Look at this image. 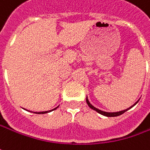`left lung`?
I'll list each match as a JSON object with an SVG mask.
<instances>
[{
    "instance_id": "left-lung-1",
    "label": "left lung",
    "mask_w": 150,
    "mask_h": 150,
    "mask_svg": "<svg viewBox=\"0 0 150 150\" xmlns=\"http://www.w3.org/2000/svg\"><path fill=\"white\" fill-rule=\"evenodd\" d=\"M138 101L134 104V105H136L137 103H138ZM86 103L88 104V106L90 107V108H91V109H93V110H95L96 112H97L98 113L101 114V115H103V116H106V117H117V116H120V115H122V113H124L125 112H127L128 109H130V108H132L133 107H134V105H133L131 108H127V109H126V110H123V111H120V112H103V111H101V110H99V109H97V108H96L95 107H93L91 103H90V101H89V100H88L87 96H86Z\"/></svg>"
}]
</instances>
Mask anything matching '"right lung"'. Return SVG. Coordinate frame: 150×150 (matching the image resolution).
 <instances>
[{"mask_svg": "<svg viewBox=\"0 0 150 150\" xmlns=\"http://www.w3.org/2000/svg\"><path fill=\"white\" fill-rule=\"evenodd\" d=\"M56 108L54 109H53V110H55ZM53 110H51V111H53ZM50 112V111H49ZM47 112H49V111H46V112H34V113H37V114H44V113H47Z\"/></svg>", "mask_w": 150, "mask_h": 150, "instance_id": "add662e5", "label": "right lung"}]
</instances>
